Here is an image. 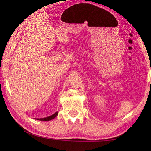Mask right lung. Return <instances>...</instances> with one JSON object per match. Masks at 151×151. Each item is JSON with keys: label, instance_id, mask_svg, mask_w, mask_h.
<instances>
[{"label": "right lung", "instance_id": "1", "mask_svg": "<svg viewBox=\"0 0 151 151\" xmlns=\"http://www.w3.org/2000/svg\"><path fill=\"white\" fill-rule=\"evenodd\" d=\"M58 115V112H56L55 114H52L51 116H49L48 117H46V118H42V119H37V120H39V121H50L53 119H55L56 116Z\"/></svg>", "mask_w": 151, "mask_h": 151}]
</instances>
